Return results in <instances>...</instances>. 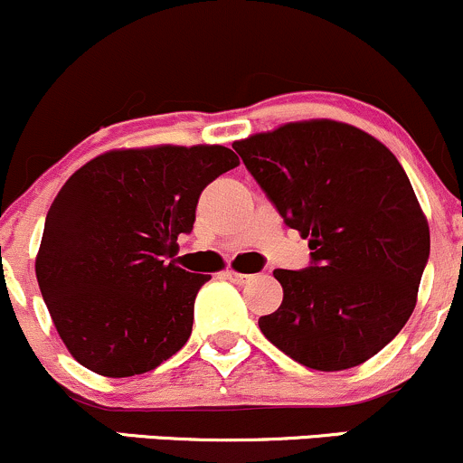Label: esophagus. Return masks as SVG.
Masks as SVG:
<instances>
[{
  "label": "esophagus",
  "instance_id": "34e87169",
  "mask_svg": "<svg viewBox=\"0 0 463 463\" xmlns=\"http://www.w3.org/2000/svg\"><path fill=\"white\" fill-rule=\"evenodd\" d=\"M223 277H226L228 281L237 283V286H243V283L250 281L252 274H243V272H237V270H226V272H223Z\"/></svg>",
  "mask_w": 463,
  "mask_h": 463
}]
</instances>
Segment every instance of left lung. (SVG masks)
Listing matches in <instances>:
<instances>
[{"label":"left lung","mask_w":463,"mask_h":463,"mask_svg":"<svg viewBox=\"0 0 463 463\" xmlns=\"http://www.w3.org/2000/svg\"><path fill=\"white\" fill-rule=\"evenodd\" d=\"M232 149L312 250L306 270H274L283 303L259 318L263 336L309 369L358 367L409 321L429 261V222L402 165L367 131L327 118Z\"/></svg>","instance_id":"8db88e82"}]
</instances>
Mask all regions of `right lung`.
I'll list each match as a JSON object with an SVG mask.
<instances>
[{
    "label": "right lung",
    "mask_w": 463,
    "mask_h": 463,
    "mask_svg": "<svg viewBox=\"0 0 463 463\" xmlns=\"http://www.w3.org/2000/svg\"><path fill=\"white\" fill-rule=\"evenodd\" d=\"M222 145L116 149L70 177L45 217L39 289L76 363L129 378L184 347L211 274L171 257L193 231L202 191L235 169Z\"/></svg>",
    "instance_id": "add662e5"
}]
</instances>
